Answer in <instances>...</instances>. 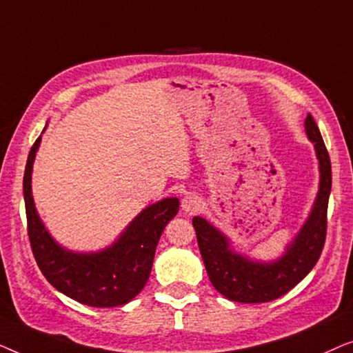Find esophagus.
<instances>
[{"label":"esophagus","instance_id":"34e87169","mask_svg":"<svg viewBox=\"0 0 353 353\" xmlns=\"http://www.w3.org/2000/svg\"><path fill=\"white\" fill-rule=\"evenodd\" d=\"M202 207V201L196 194H188L181 199V209L188 214H194Z\"/></svg>","mask_w":353,"mask_h":353}]
</instances>
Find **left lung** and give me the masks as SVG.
<instances>
[{
  "label": "left lung",
  "instance_id": "left-lung-1",
  "mask_svg": "<svg viewBox=\"0 0 353 353\" xmlns=\"http://www.w3.org/2000/svg\"><path fill=\"white\" fill-rule=\"evenodd\" d=\"M307 138L313 143L320 170V185L307 220L286 245L281 257L254 260L231 245L225 233L202 216L192 219L197 244L210 283L228 301L270 302L301 283L320 259L326 239V212L331 192V161L321 133L310 114L305 119Z\"/></svg>",
  "mask_w": 353,
  "mask_h": 353
}]
</instances>
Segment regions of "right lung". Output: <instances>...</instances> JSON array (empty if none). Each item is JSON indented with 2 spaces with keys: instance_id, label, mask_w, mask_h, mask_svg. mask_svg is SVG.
I'll return each mask as SVG.
<instances>
[{
  "instance_id": "right-lung-1",
  "label": "right lung",
  "mask_w": 353,
  "mask_h": 353,
  "mask_svg": "<svg viewBox=\"0 0 353 353\" xmlns=\"http://www.w3.org/2000/svg\"><path fill=\"white\" fill-rule=\"evenodd\" d=\"M40 143L41 137L28 152L23 173L28 239L38 267L57 291L77 302L101 308L125 305L148 283L157 243L168 221L178 214L180 201L165 197L148 205L108 248L96 252L65 249L48 231L33 201L32 172Z\"/></svg>"
}]
</instances>
